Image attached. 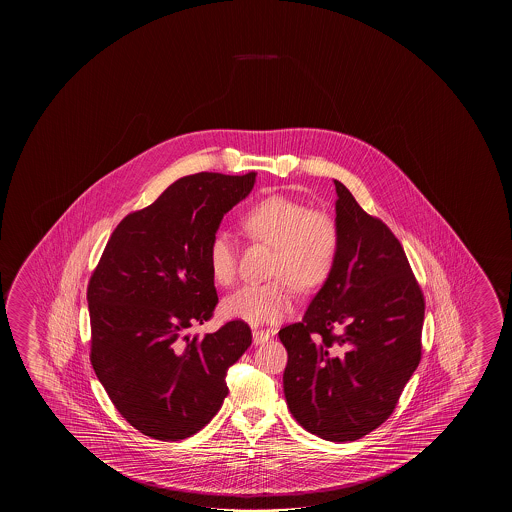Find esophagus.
Returning a JSON list of instances; mask_svg holds the SVG:
<instances>
[{
    "label": "esophagus",
    "mask_w": 512,
    "mask_h": 512,
    "mask_svg": "<svg viewBox=\"0 0 512 512\" xmlns=\"http://www.w3.org/2000/svg\"><path fill=\"white\" fill-rule=\"evenodd\" d=\"M252 336L253 344H255V346L268 343L269 339H271V334H269V332H264V330H253Z\"/></svg>",
    "instance_id": "1"
}]
</instances>
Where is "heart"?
<instances>
[{"instance_id":"b5f03b06","label":"heart","mask_w":512,"mask_h":512,"mask_svg":"<svg viewBox=\"0 0 512 512\" xmlns=\"http://www.w3.org/2000/svg\"><path fill=\"white\" fill-rule=\"evenodd\" d=\"M250 237L275 248L269 275L309 291L327 280L339 252L336 221L314 212L302 202L275 194L253 205L243 216ZM210 275L221 285L235 278V244L232 235L218 230L207 246ZM228 318L250 325H271L293 310V293L284 280L241 285L221 303Z\"/></svg>"}]
</instances>
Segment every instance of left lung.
<instances>
[{"label":"left lung","instance_id":"8db88e82","mask_svg":"<svg viewBox=\"0 0 512 512\" xmlns=\"http://www.w3.org/2000/svg\"><path fill=\"white\" fill-rule=\"evenodd\" d=\"M339 252L300 323L278 332L285 402L314 436L344 443L380 427L421 359L425 302L402 244L339 180Z\"/></svg>","mask_w":512,"mask_h":512}]
</instances>
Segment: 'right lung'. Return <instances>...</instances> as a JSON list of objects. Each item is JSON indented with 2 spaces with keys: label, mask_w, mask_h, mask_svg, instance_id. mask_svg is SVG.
<instances>
[{
  "label": "right lung",
  "mask_w": 512,
  "mask_h": 512,
  "mask_svg": "<svg viewBox=\"0 0 512 512\" xmlns=\"http://www.w3.org/2000/svg\"><path fill=\"white\" fill-rule=\"evenodd\" d=\"M255 173L178 178L110 235L87 287L91 362L119 414L144 436L178 441L227 398V371L252 344L244 321L214 334L189 328L218 303L207 246L223 216L252 193Z\"/></svg>",
  "instance_id": "right-lung-1"
}]
</instances>
